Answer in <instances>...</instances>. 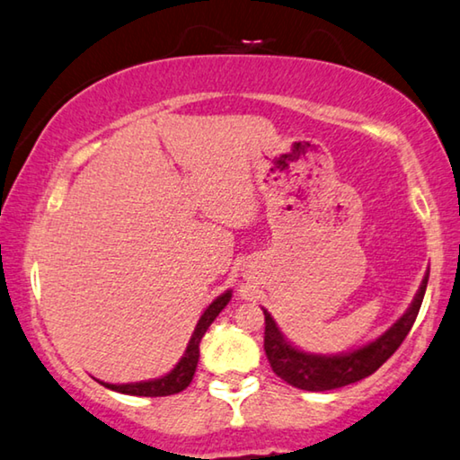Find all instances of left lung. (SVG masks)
Here are the masks:
<instances>
[{
    "mask_svg": "<svg viewBox=\"0 0 460 460\" xmlns=\"http://www.w3.org/2000/svg\"><path fill=\"white\" fill-rule=\"evenodd\" d=\"M429 271L423 278L421 286L415 294L411 306L405 310V314L388 327L383 335L374 341L362 345V348L337 353V356H319V353H308L298 348H294L288 339L281 335L278 324H275L273 316L265 314V353L270 359L273 372L279 378H284L288 385L302 391H333V388H341L345 385L358 383L370 374L376 372L394 351L399 349L402 339L411 331L415 319L423 302V294L428 288Z\"/></svg>",
    "mask_w": 460,
    "mask_h": 460,
    "instance_id": "obj_1",
    "label": "left lung"
}]
</instances>
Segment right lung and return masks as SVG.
I'll return each mask as SVG.
<instances>
[{
  "label": "right lung",
  "mask_w": 460,
  "mask_h": 460,
  "mask_svg": "<svg viewBox=\"0 0 460 460\" xmlns=\"http://www.w3.org/2000/svg\"><path fill=\"white\" fill-rule=\"evenodd\" d=\"M230 298H232V289L224 292L222 296H217V298L211 302L206 310H203L201 319L197 321L193 335L189 339L185 353H182L179 364H176L166 376H160L154 380H141V383H129V385H111V383H102V380H98V383L111 388V391H117L123 394H136V397H168V394L185 391V388L190 385V380H193L197 362H199L201 339L209 329V324L216 321V316L220 314L226 304L230 302Z\"/></svg>",
  "instance_id": "1"
}]
</instances>
